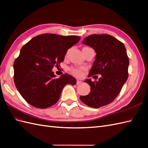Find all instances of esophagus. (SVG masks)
I'll use <instances>...</instances> for the list:
<instances>
[{
	"mask_svg": "<svg viewBox=\"0 0 148 148\" xmlns=\"http://www.w3.org/2000/svg\"><path fill=\"white\" fill-rule=\"evenodd\" d=\"M82 84V82H81V81L78 80H77V85H80V84Z\"/></svg>",
	"mask_w": 148,
	"mask_h": 148,
	"instance_id": "esophagus-1",
	"label": "esophagus"
}]
</instances>
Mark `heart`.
Instances as JSON below:
<instances>
[{
    "instance_id": "1",
    "label": "heart",
    "mask_w": 148,
    "mask_h": 148,
    "mask_svg": "<svg viewBox=\"0 0 148 148\" xmlns=\"http://www.w3.org/2000/svg\"><path fill=\"white\" fill-rule=\"evenodd\" d=\"M71 73L76 77H80L82 74V69L78 68H71L70 69Z\"/></svg>"
}]
</instances>
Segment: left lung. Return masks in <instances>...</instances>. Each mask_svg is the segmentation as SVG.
I'll return each mask as SVG.
<instances>
[{
	"label": "left lung",
	"mask_w": 148,
	"mask_h": 148,
	"mask_svg": "<svg viewBox=\"0 0 148 148\" xmlns=\"http://www.w3.org/2000/svg\"><path fill=\"white\" fill-rule=\"evenodd\" d=\"M82 42L97 53L88 77L101 75L98 81L85 80L90 92L80 99L86 106L97 109L113 102L119 94L128 78L129 58L123 43L109 34L90 35Z\"/></svg>",
	"instance_id": "obj_1"
}]
</instances>
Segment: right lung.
Returning a JSON list of instances; mask_svg holds the SVG:
<instances>
[{
  "label": "right lung",
  "mask_w": 148,
  "mask_h": 148,
  "mask_svg": "<svg viewBox=\"0 0 148 148\" xmlns=\"http://www.w3.org/2000/svg\"><path fill=\"white\" fill-rule=\"evenodd\" d=\"M80 39L77 36L42 34L23 46L14 61V80L28 103L39 109L51 107L58 101L64 86L76 84V79L67 73L56 78L52 69Z\"/></svg>",
  "instance_id": "1"
}]
</instances>
